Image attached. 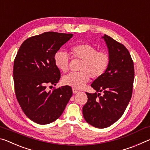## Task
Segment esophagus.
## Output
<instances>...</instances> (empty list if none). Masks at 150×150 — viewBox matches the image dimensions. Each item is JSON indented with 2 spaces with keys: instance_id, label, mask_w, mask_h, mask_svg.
<instances>
[{
  "instance_id": "34e87169",
  "label": "esophagus",
  "mask_w": 150,
  "mask_h": 150,
  "mask_svg": "<svg viewBox=\"0 0 150 150\" xmlns=\"http://www.w3.org/2000/svg\"><path fill=\"white\" fill-rule=\"evenodd\" d=\"M72 92H73V93L74 94H76V93L78 92V90H77V89H76V88H72Z\"/></svg>"
}]
</instances>
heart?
<instances>
[{"instance_id": "heart-1", "label": "heart", "mask_w": 150, "mask_h": 150, "mask_svg": "<svg viewBox=\"0 0 150 150\" xmlns=\"http://www.w3.org/2000/svg\"><path fill=\"white\" fill-rule=\"evenodd\" d=\"M70 53L75 59L82 62L80 72L70 73L63 77L64 84L74 88H80L89 81L90 77L97 79L104 74L110 62L109 54L104 50H98L94 46L87 43L78 44L70 48ZM70 56L63 50H58L54 56L55 66L61 72H67L70 67Z\"/></svg>"}]
</instances>
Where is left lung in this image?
Returning <instances> with one entry per match:
<instances>
[{
	"label": "left lung",
	"instance_id": "obj_1",
	"mask_svg": "<svg viewBox=\"0 0 150 150\" xmlns=\"http://www.w3.org/2000/svg\"><path fill=\"white\" fill-rule=\"evenodd\" d=\"M102 38L108 48L110 65L91 84L99 93L86 92L88 101L82 108L86 121L98 128L109 127L122 117L130 101L134 80V62L128 50L107 34Z\"/></svg>",
	"mask_w": 150,
	"mask_h": 150
}]
</instances>
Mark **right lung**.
I'll use <instances>...</instances> for the list:
<instances>
[{
    "instance_id": "1",
    "label": "right lung",
    "mask_w": 150,
    "mask_h": 150,
    "mask_svg": "<svg viewBox=\"0 0 150 150\" xmlns=\"http://www.w3.org/2000/svg\"><path fill=\"white\" fill-rule=\"evenodd\" d=\"M72 34L45 32L24 40L14 60L13 79L16 97L26 116L38 124H48L60 117L72 95L69 86L54 88L60 72L54 56Z\"/></svg>"
}]
</instances>
